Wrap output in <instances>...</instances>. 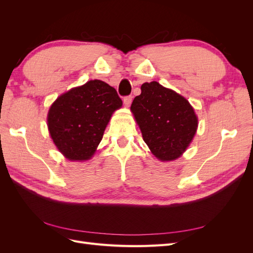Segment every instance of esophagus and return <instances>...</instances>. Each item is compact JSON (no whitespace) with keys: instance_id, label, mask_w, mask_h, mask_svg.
<instances>
[{"instance_id":"34e87169","label":"esophagus","mask_w":253,"mask_h":253,"mask_svg":"<svg viewBox=\"0 0 253 253\" xmlns=\"http://www.w3.org/2000/svg\"><path fill=\"white\" fill-rule=\"evenodd\" d=\"M132 100H133V97L132 96H126V97L124 98V103H125V105L126 106V108H128V106L131 105Z\"/></svg>"}]
</instances>
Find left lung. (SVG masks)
Wrapping results in <instances>:
<instances>
[{
	"label": "left lung",
	"mask_w": 253,
	"mask_h": 253,
	"mask_svg": "<svg viewBox=\"0 0 253 253\" xmlns=\"http://www.w3.org/2000/svg\"><path fill=\"white\" fill-rule=\"evenodd\" d=\"M131 111L144 142L162 162L180 157L196 133L198 120L189 101L156 81L142 84Z\"/></svg>",
	"instance_id": "obj_1"
}]
</instances>
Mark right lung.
<instances>
[{
    "label": "right lung",
    "mask_w": 253,
    "mask_h": 253,
    "mask_svg": "<svg viewBox=\"0 0 253 253\" xmlns=\"http://www.w3.org/2000/svg\"><path fill=\"white\" fill-rule=\"evenodd\" d=\"M116 89L90 80L57 98L47 115L53 143L70 160H87L95 154L112 114L121 108Z\"/></svg>",
    "instance_id": "right-lung-1"
}]
</instances>
